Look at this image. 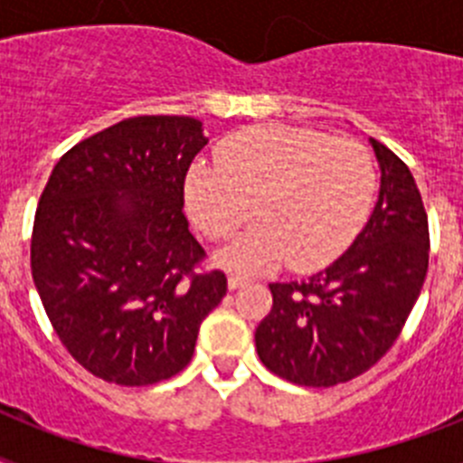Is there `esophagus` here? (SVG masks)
<instances>
[{"label": "esophagus", "mask_w": 463, "mask_h": 463, "mask_svg": "<svg viewBox=\"0 0 463 463\" xmlns=\"http://www.w3.org/2000/svg\"><path fill=\"white\" fill-rule=\"evenodd\" d=\"M248 278H243V276H236V273H232V276L227 278V285H229V289H239V288H243V285H248Z\"/></svg>", "instance_id": "1"}]
</instances>
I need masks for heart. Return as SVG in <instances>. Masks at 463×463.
Wrapping results in <instances>:
<instances>
[{
  "mask_svg": "<svg viewBox=\"0 0 463 463\" xmlns=\"http://www.w3.org/2000/svg\"><path fill=\"white\" fill-rule=\"evenodd\" d=\"M213 159L215 166L187 175L185 206L211 241L234 236L255 211L260 224L222 252L224 264L241 271L282 261L298 273L326 267L353 243L373 203L369 150L320 129L248 127L224 138Z\"/></svg>",
  "mask_w": 463,
  "mask_h": 463,
  "instance_id": "b5f03b06",
  "label": "heart"
}]
</instances>
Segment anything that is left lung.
<instances>
[{"label":"left lung","mask_w":463,"mask_h":463,"mask_svg":"<svg viewBox=\"0 0 463 463\" xmlns=\"http://www.w3.org/2000/svg\"><path fill=\"white\" fill-rule=\"evenodd\" d=\"M380 194L366 227L325 271L271 282V313L255 331L261 364L304 387H331L369 371L394 345L429 269V220L415 178L369 138Z\"/></svg>","instance_id":"8db88e82"}]
</instances>
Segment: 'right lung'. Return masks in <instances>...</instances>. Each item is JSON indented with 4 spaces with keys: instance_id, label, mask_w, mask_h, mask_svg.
Instances as JSON below:
<instances>
[{
    "instance_id": "obj_1",
    "label": "right lung",
    "mask_w": 463,
    "mask_h": 463,
    "mask_svg": "<svg viewBox=\"0 0 463 463\" xmlns=\"http://www.w3.org/2000/svg\"><path fill=\"white\" fill-rule=\"evenodd\" d=\"M206 143L194 118H127L67 150L41 192L32 278L69 354L106 383L181 373L227 294L222 271H199L206 252L183 213Z\"/></svg>"
}]
</instances>
